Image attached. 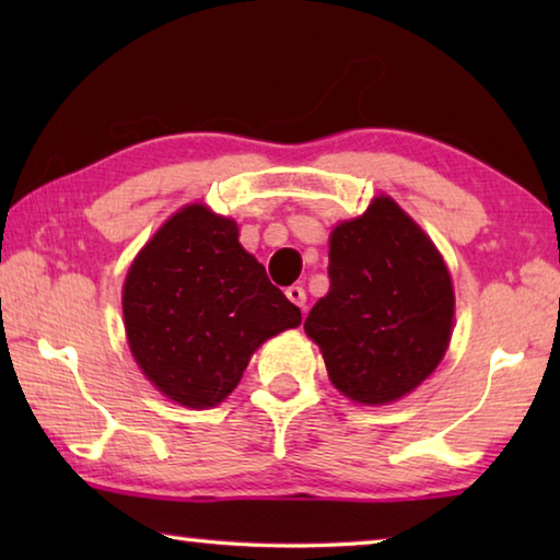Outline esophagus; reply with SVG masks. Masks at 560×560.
<instances>
[{"mask_svg":"<svg viewBox=\"0 0 560 560\" xmlns=\"http://www.w3.org/2000/svg\"><path fill=\"white\" fill-rule=\"evenodd\" d=\"M287 299L293 303V306L306 308V291H303V287H296V283H293V287L287 289Z\"/></svg>","mask_w":560,"mask_h":560,"instance_id":"obj_1","label":"esophagus"}]
</instances>
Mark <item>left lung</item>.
Returning a JSON list of instances; mask_svg holds the SVG:
<instances>
[{
  "mask_svg": "<svg viewBox=\"0 0 560 560\" xmlns=\"http://www.w3.org/2000/svg\"><path fill=\"white\" fill-rule=\"evenodd\" d=\"M330 289L306 318L330 383L363 405L415 390L447 350L454 291L440 252L390 197L338 224Z\"/></svg>",
  "mask_w": 560,
  "mask_h": 560,
  "instance_id": "1",
  "label": "left lung"
}]
</instances>
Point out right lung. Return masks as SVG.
<instances>
[{"instance_id": "obj_1", "label": "right lung", "mask_w": 560, "mask_h": 560, "mask_svg": "<svg viewBox=\"0 0 560 560\" xmlns=\"http://www.w3.org/2000/svg\"><path fill=\"white\" fill-rule=\"evenodd\" d=\"M236 224L189 205L138 254L122 287L132 355L170 400L214 407L264 340L301 324L299 306L242 249Z\"/></svg>"}]
</instances>
